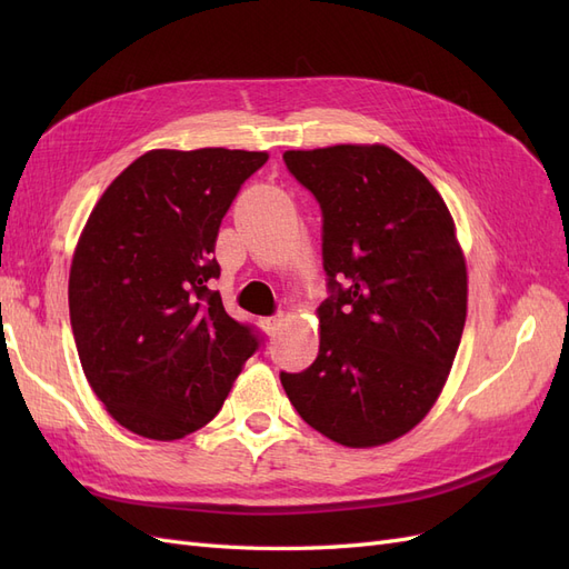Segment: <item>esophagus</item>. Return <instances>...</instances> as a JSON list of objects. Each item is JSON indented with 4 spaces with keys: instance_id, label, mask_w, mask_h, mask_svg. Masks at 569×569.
<instances>
[{
    "instance_id": "34e87169",
    "label": "esophagus",
    "mask_w": 569,
    "mask_h": 569,
    "mask_svg": "<svg viewBox=\"0 0 569 569\" xmlns=\"http://www.w3.org/2000/svg\"><path fill=\"white\" fill-rule=\"evenodd\" d=\"M282 322H284V316L280 313V316H272V318H263V330L268 332V335H274L282 327Z\"/></svg>"
}]
</instances>
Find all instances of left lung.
<instances>
[{"mask_svg":"<svg viewBox=\"0 0 569 569\" xmlns=\"http://www.w3.org/2000/svg\"><path fill=\"white\" fill-rule=\"evenodd\" d=\"M284 163L322 209L313 366L280 380L320 435L372 449L420 425L449 380L468 316V266L449 206L385 144L289 149Z\"/></svg>","mask_w":569,"mask_h":569,"instance_id":"left-lung-1","label":"left lung"}]
</instances>
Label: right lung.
<instances>
[{
	"label": "right lung",
	"mask_w": 569,
	"mask_h": 569,
	"mask_svg": "<svg viewBox=\"0 0 569 569\" xmlns=\"http://www.w3.org/2000/svg\"><path fill=\"white\" fill-rule=\"evenodd\" d=\"M268 151L151 149L99 197L68 278L80 366L109 416L173 441L211 422L258 349L209 280L239 187Z\"/></svg>",
	"instance_id": "obj_1"
}]
</instances>
